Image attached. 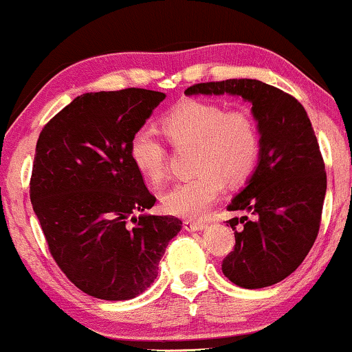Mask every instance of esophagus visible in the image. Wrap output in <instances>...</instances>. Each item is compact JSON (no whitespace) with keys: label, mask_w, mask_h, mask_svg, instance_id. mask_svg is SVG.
<instances>
[{"label":"esophagus","mask_w":352,"mask_h":352,"mask_svg":"<svg viewBox=\"0 0 352 352\" xmlns=\"http://www.w3.org/2000/svg\"><path fill=\"white\" fill-rule=\"evenodd\" d=\"M206 222L202 221H184V229L189 230V232H194V230H202L206 229Z\"/></svg>","instance_id":"esophagus-1"}]
</instances>
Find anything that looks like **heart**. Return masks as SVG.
Instances as JSON below:
<instances>
[{
	"instance_id": "heart-1",
	"label": "heart",
	"mask_w": 352,
	"mask_h": 352,
	"mask_svg": "<svg viewBox=\"0 0 352 352\" xmlns=\"http://www.w3.org/2000/svg\"><path fill=\"white\" fill-rule=\"evenodd\" d=\"M161 126L176 146H196V175L176 183L161 197L164 210L173 216H204L226 183H245L258 163L262 136L257 118L245 107L226 109L212 100L186 98L161 117ZM128 155L136 171L150 183L158 184L166 175V148L151 128L142 126L131 135Z\"/></svg>"
}]
</instances>
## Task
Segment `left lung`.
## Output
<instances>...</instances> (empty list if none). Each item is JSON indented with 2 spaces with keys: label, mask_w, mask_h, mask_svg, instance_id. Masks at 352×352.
I'll return each instance as SVG.
<instances>
[{
  "label": "left lung",
  "mask_w": 352,
  "mask_h": 352,
  "mask_svg": "<svg viewBox=\"0 0 352 352\" xmlns=\"http://www.w3.org/2000/svg\"><path fill=\"white\" fill-rule=\"evenodd\" d=\"M184 94H232L252 103L262 136L258 166L227 209L254 217L227 221L235 245L222 260V274L250 290L282 282L311 250L326 194L324 161L307 110L290 94L255 78L194 84Z\"/></svg>",
  "instance_id": "1"
}]
</instances>
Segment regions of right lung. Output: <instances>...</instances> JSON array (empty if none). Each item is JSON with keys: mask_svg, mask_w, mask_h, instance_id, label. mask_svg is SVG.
<instances>
[{"mask_svg": "<svg viewBox=\"0 0 352 352\" xmlns=\"http://www.w3.org/2000/svg\"><path fill=\"white\" fill-rule=\"evenodd\" d=\"M166 95L146 89L90 92L45 123L29 196L52 258L78 290L118 301L142 295L183 222L140 216L156 197L128 155L131 135Z\"/></svg>", "mask_w": 352, "mask_h": 352, "instance_id": "obj_1", "label": "right lung"}]
</instances>
